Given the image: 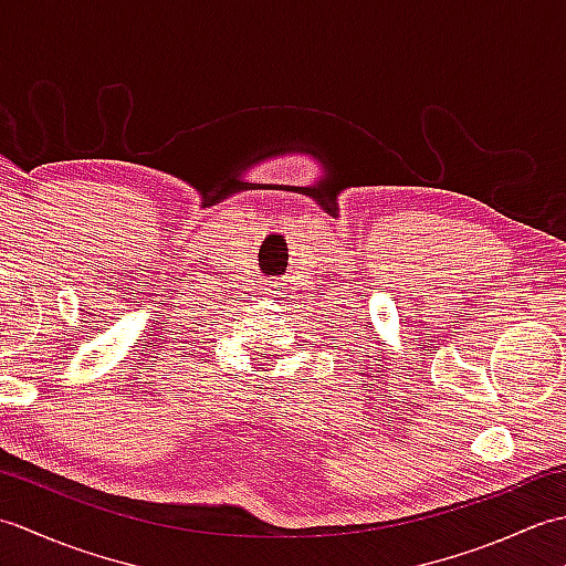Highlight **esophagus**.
Here are the masks:
<instances>
[{
  "mask_svg": "<svg viewBox=\"0 0 566 566\" xmlns=\"http://www.w3.org/2000/svg\"><path fill=\"white\" fill-rule=\"evenodd\" d=\"M262 294H264V298H268L270 304H280L282 298H284V286H282V282L272 280V282L268 284V290H264Z\"/></svg>",
  "mask_w": 566,
  "mask_h": 566,
  "instance_id": "1",
  "label": "esophagus"
}]
</instances>
